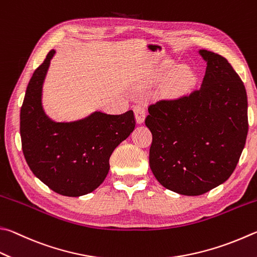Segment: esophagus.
I'll use <instances>...</instances> for the list:
<instances>
[{"instance_id":"1","label":"esophagus","mask_w":257,"mask_h":257,"mask_svg":"<svg viewBox=\"0 0 257 257\" xmlns=\"http://www.w3.org/2000/svg\"><path fill=\"white\" fill-rule=\"evenodd\" d=\"M134 112H135V116H136V121L137 123H142L144 122L145 116H146V109L143 104H137L135 105L134 108Z\"/></svg>"}]
</instances>
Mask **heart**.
<instances>
[{"instance_id": "heart-1", "label": "heart", "mask_w": 257, "mask_h": 257, "mask_svg": "<svg viewBox=\"0 0 257 257\" xmlns=\"http://www.w3.org/2000/svg\"><path fill=\"white\" fill-rule=\"evenodd\" d=\"M191 80V74L185 68H180L176 74V82L180 84V85H186Z\"/></svg>"}]
</instances>
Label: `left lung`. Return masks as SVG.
Here are the masks:
<instances>
[{
  "instance_id": "8db88e82",
  "label": "left lung",
  "mask_w": 257,
  "mask_h": 257,
  "mask_svg": "<svg viewBox=\"0 0 257 257\" xmlns=\"http://www.w3.org/2000/svg\"><path fill=\"white\" fill-rule=\"evenodd\" d=\"M207 62L201 87L148 106L153 135L149 166L171 191L200 195L229 179L248 133L247 94L228 60L199 51Z\"/></svg>"
}]
</instances>
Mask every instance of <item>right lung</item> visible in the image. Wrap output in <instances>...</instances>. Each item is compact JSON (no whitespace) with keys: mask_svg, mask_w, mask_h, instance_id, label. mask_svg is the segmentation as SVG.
<instances>
[{"mask_svg":"<svg viewBox=\"0 0 257 257\" xmlns=\"http://www.w3.org/2000/svg\"><path fill=\"white\" fill-rule=\"evenodd\" d=\"M55 50L36 69L20 112L22 152L32 171L49 189L66 197L94 191L108 174L114 148L136 125L133 110L122 114L100 111L73 122H55L41 104L43 84Z\"/></svg>","mask_w":257,"mask_h":257,"instance_id":"right-lung-1","label":"right lung"}]
</instances>
